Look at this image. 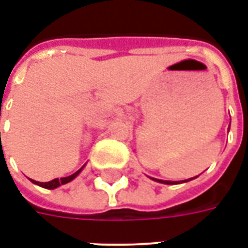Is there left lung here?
I'll return each mask as SVG.
<instances>
[{"label": "left lung", "instance_id": "8db88e82", "mask_svg": "<svg viewBox=\"0 0 248 248\" xmlns=\"http://www.w3.org/2000/svg\"><path fill=\"white\" fill-rule=\"evenodd\" d=\"M230 129V127H229ZM197 177L194 178H190V179H186V181H181V182H188V181H192V179H195ZM153 181H155V182H159V183H165V185H177V183H181L179 181L178 182H174V181H162V179H156V178H151Z\"/></svg>", "mask_w": 248, "mask_h": 248}]
</instances>
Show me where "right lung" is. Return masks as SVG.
Masks as SVG:
<instances>
[{
	"label": "right lung",
	"instance_id": "1",
	"mask_svg": "<svg viewBox=\"0 0 248 248\" xmlns=\"http://www.w3.org/2000/svg\"><path fill=\"white\" fill-rule=\"evenodd\" d=\"M83 167H85V165L78 170V171H76L74 174H71V175H69V177H65V178H61V179H53V181H50V182H37V181H33V179H30L31 182L34 183V185H37V186H41L44 187V188H49V190H54V188H57V187L62 186V185H66V183L71 182L74 178H77L78 175H79V172L83 170Z\"/></svg>",
	"mask_w": 248,
	"mask_h": 248
}]
</instances>
